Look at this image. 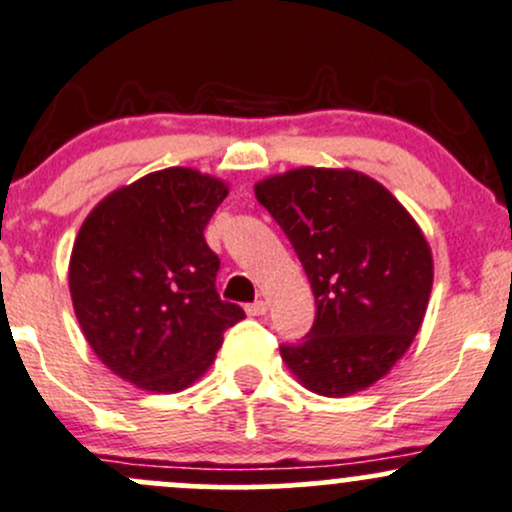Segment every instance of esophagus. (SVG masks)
Instances as JSON below:
<instances>
[{
	"mask_svg": "<svg viewBox=\"0 0 512 512\" xmlns=\"http://www.w3.org/2000/svg\"><path fill=\"white\" fill-rule=\"evenodd\" d=\"M245 311H247V316H265V313H267V303L265 301H255V303H250V306H247Z\"/></svg>",
	"mask_w": 512,
	"mask_h": 512,
	"instance_id": "1",
	"label": "esophagus"
}]
</instances>
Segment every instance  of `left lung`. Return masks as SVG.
I'll use <instances>...</instances> for the list:
<instances>
[{
    "mask_svg": "<svg viewBox=\"0 0 512 512\" xmlns=\"http://www.w3.org/2000/svg\"><path fill=\"white\" fill-rule=\"evenodd\" d=\"M294 245L316 320L282 359L301 386L342 398L369 389L408 352L432 291V250L384 184L347 167H296L255 184Z\"/></svg>",
    "mask_w": 512,
    "mask_h": 512,
    "instance_id": "left-lung-1",
    "label": "left lung"
}]
</instances>
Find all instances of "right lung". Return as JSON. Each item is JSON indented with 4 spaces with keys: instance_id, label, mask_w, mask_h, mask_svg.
<instances>
[{
    "instance_id": "1",
    "label": "right lung",
    "mask_w": 512,
    "mask_h": 512,
    "mask_svg": "<svg viewBox=\"0 0 512 512\" xmlns=\"http://www.w3.org/2000/svg\"><path fill=\"white\" fill-rule=\"evenodd\" d=\"M228 184L167 167L114 189L84 218L67 282L92 352L119 379L177 393L206 374L223 330L245 318L216 291L204 240Z\"/></svg>"
}]
</instances>
